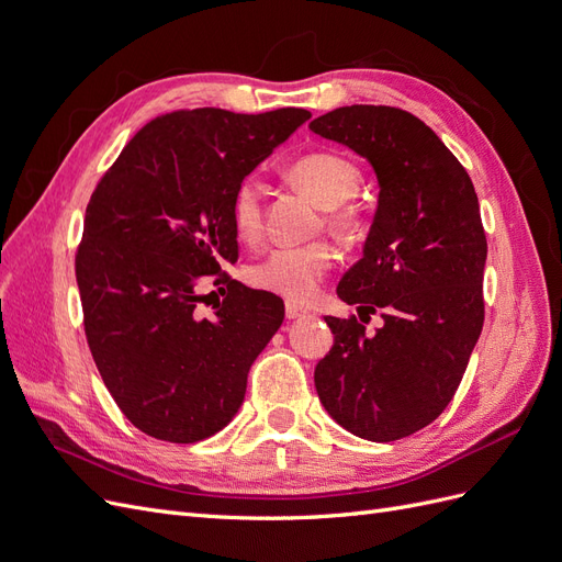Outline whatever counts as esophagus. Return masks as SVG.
<instances>
[{
	"mask_svg": "<svg viewBox=\"0 0 562 562\" xmlns=\"http://www.w3.org/2000/svg\"><path fill=\"white\" fill-rule=\"evenodd\" d=\"M304 316H310V310L300 307V304H295V302H285V318L295 321V318H304Z\"/></svg>",
	"mask_w": 562,
	"mask_h": 562,
	"instance_id": "obj_1",
	"label": "esophagus"
}]
</instances>
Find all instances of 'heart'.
Returning a JSON list of instances; mask_svg holds the SVG:
<instances>
[{
    "label": "heart",
    "mask_w": 562,
    "mask_h": 562,
    "mask_svg": "<svg viewBox=\"0 0 562 562\" xmlns=\"http://www.w3.org/2000/svg\"><path fill=\"white\" fill-rule=\"evenodd\" d=\"M288 180L307 192L321 209H330L328 225L335 232H351L359 223L353 209H342L361 184L359 166L337 151H312L295 159L285 171ZM232 225L241 241H258L262 234V190L255 180H244L232 194ZM335 262V250L323 244L277 248L248 271L255 288L277 293L291 302H307L318 293V283Z\"/></svg>",
    "instance_id": "obj_1"
}]
</instances>
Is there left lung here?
<instances>
[{
  "label": "left lung",
  "mask_w": 562,
  "mask_h": 562,
  "mask_svg": "<svg viewBox=\"0 0 562 562\" xmlns=\"http://www.w3.org/2000/svg\"><path fill=\"white\" fill-rule=\"evenodd\" d=\"M310 128L363 157L380 194L363 258L337 285L382 328L326 316L335 342L314 370L328 415L353 436L389 443L431 424L452 401L483 330L487 241L464 166L411 112L337 108Z\"/></svg>",
  "instance_id": "obj_1"
}]
</instances>
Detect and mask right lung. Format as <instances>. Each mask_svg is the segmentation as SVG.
<instances>
[{
    "mask_svg": "<svg viewBox=\"0 0 562 562\" xmlns=\"http://www.w3.org/2000/svg\"><path fill=\"white\" fill-rule=\"evenodd\" d=\"M310 116L300 108L161 114L91 194L75 262L83 330L119 411L143 434L196 443L239 413L283 302L223 274L213 285L227 297L203 318L201 285L239 258L234 190Z\"/></svg>",
    "mask_w": 562,
    "mask_h": 562,
    "instance_id": "add662e5",
    "label": "right lung"
}]
</instances>
